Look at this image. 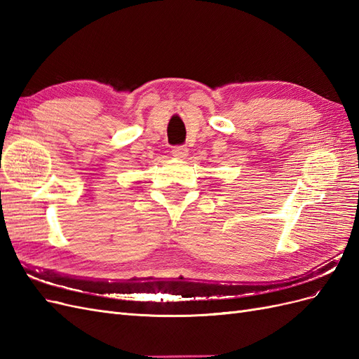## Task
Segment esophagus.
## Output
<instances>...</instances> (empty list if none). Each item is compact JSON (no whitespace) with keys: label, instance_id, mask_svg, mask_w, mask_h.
Instances as JSON below:
<instances>
[{"label":"esophagus","instance_id":"esophagus-1","mask_svg":"<svg viewBox=\"0 0 359 359\" xmlns=\"http://www.w3.org/2000/svg\"><path fill=\"white\" fill-rule=\"evenodd\" d=\"M172 154H173V157H175V158L182 160V158H186L189 156V148H186V147H175V148L172 149Z\"/></svg>","mask_w":359,"mask_h":359}]
</instances>
